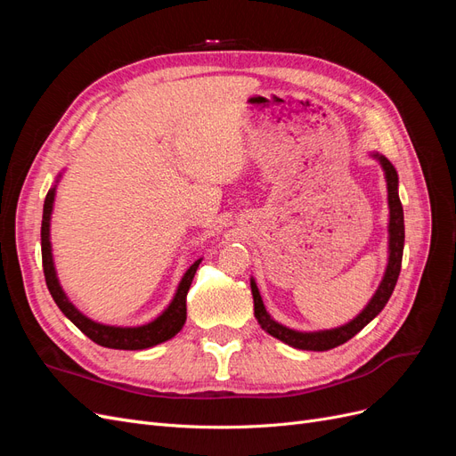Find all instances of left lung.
<instances>
[{"instance_id":"obj_1","label":"left lung","mask_w":456,"mask_h":456,"mask_svg":"<svg viewBox=\"0 0 456 456\" xmlns=\"http://www.w3.org/2000/svg\"><path fill=\"white\" fill-rule=\"evenodd\" d=\"M370 158H375L384 171L386 178V190H388V262H386V270L380 280V285L377 287L375 295L365 305V308L357 314L354 320L344 323L340 327L333 329H322V330H297L291 327H285L280 322H275L273 317L266 312L265 302L258 293V287L255 278H251V293L255 300V317L258 325L266 330L268 335L278 338L289 346L297 350H312V352H325L330 348H337L340 344L355 337L360 330L375 320V317L382 312L386 302L390 300L394 287L399 278V270H402V258H403V243H405V224H403V207L399 201V178L394 165L388 158L380 156L379 151H372Z\"/></svg>"}]
</instances>
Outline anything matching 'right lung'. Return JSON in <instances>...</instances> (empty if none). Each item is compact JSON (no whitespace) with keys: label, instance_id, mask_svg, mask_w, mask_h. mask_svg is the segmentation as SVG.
I'll return each instance as SVG.
<instances>
[{"label":"right lung","instance_id":"add662e5","mask_svg":"<svg viewBox=\"0 0 456 456\" xmlns=\"http://www.w3.org/2000/svg\"><path fill=\"white\" fill-rule=\"evenodd\" d=\"M61 178H62V173L57 175L54 184L47 191V198L44 203V220H41V258H44V273H45L49 293L53 300L57 302L61 312L81 330V333L87 335L93 342H96L99 346H104V348L148 350V348L158 346V344L165 340L173 338L186 322V295L190 291L191 280H194L196 270L200 268L203 258H198L194 265L186 270L181 283L176 287L175 297L169 302V306L151 322L142 325L123 327V325H106V323L91 320V317H87L84 312L77 310L74 302L64 293V289L59 281L57 268H54V260H53L51 215H53L54 198H57V186L61 183Z\"/></svg>","mask_w":456,"mask_h":456}]
</instances>
